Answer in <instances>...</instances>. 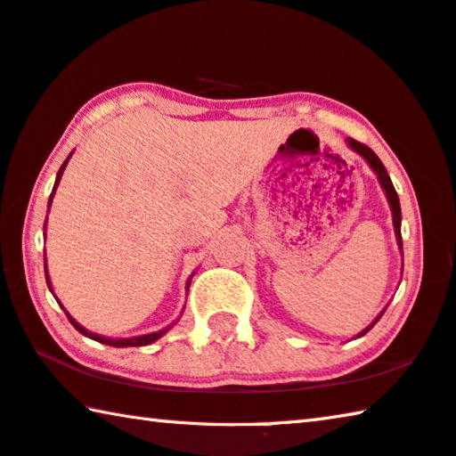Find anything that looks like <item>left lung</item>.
<instances>
[{
  "label": "left lung",
  "mask_w": 456,
  "mask_h": 456,
  "mask_svg": "<svg viewBox=\"0 0 456 456\" xmlns=\"http://www.w3.org/2000/svg\"><path fill=\"white\" fill-rule=\"evenodd\" d=\"M348 146L352 151H356L358 154H362V157L366 159V163L372 167V171L378 175V181H380V184H382V189H384V192H386V199H388V203H390V211H392V223H395V233H396V241H398V245H400V249H403V235H400V221H403V213H400V200H398V195H396V189H395V184H392V181H390V176H388V173H386V168H384V165H382V160L376 157V152L372 151V149H368L366 144H362V142H358V141H354V138H348ZM384 314V312H382ZM382 314L378 315V318L372 322V326L374 323L382 318ZM372 326H368L364 331H360L358 334V338L360 336H364L366 331H370L372 330Z\"/></svg>",
  "instance_id": "8db88e82"
}]
</instances>
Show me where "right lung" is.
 I'll return each instance as SVG.
<instances>
[{
	"label": "right lung",
	"mask_w": 456,
	"mask_h": 456,
	"mask_svg": "<svg viewBox=\"0 0 456 456\" xmlns=\"http://www.w3.org/2000/svg\"><path fill=\"white\" fill-rule=\"evenodd\" d=\"M66 165H68V159L64 160V165H61V168L58 171V176H56V184H53V191H52V195H50V200H48V209H50V205H52V197H53V192H56V187H58V183H60V179H61V173H64V168H66ZM44 269H45V283H48V288H50V291H52V283H50V275H48V267H45V253H44ZM53 293V291H52ZM58 299V297H56ZM64 314L68 315V320H70V323L72 326L80 331L82 336H86V338H90V339H96V342H100V344H106V346H114V348H126V346H149V344H152V342H157V339L165 334V331H168V328H165V330H159V331H152V334H146V336H136V338H125V339H112V338H104V336H98V334H92V331H88L86 328H82L78 322H76L70 314H68L66 310H64Z\"/></svg>",
	"instance_id": "right-lung-1"
}]
</instances>
